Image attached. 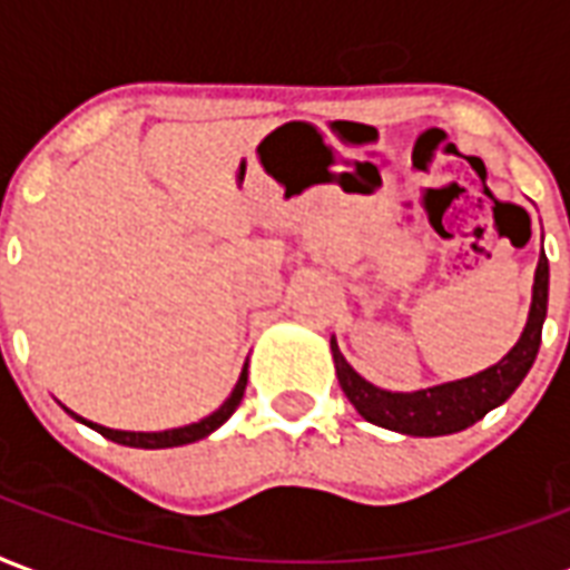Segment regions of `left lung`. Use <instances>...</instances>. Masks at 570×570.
Masks as SVG:
<instances>
[{"instance_id":"obj_1","label":"left lung","mask_w":570,"mask_h":570,"mask_svg":"<svg viewBox=\"0 0 570 570\" xmlns=\"http://www.w3.org/2000/svg\"><path fill=\"white\" fill-rule=\"evenodd\" d=\"M547 296H550V265H547V256L541 253L538 268H534L529 320H525V328H522L520 341L513 344V350L504 360L495 362L492 368L462 377V381L429 386V390L386 392L381 386H374V383H368L350 368V362L341 356L338 341L332 338V360H335L341 390L368 423L383 425L390 432H402V435L414 438H438L462 432L468 425L483 420L492 407L508 402L513 390L520 386L522 377L534 365V356H538V347H541L543 320H547Z\"/></svg>"}]
</instances>
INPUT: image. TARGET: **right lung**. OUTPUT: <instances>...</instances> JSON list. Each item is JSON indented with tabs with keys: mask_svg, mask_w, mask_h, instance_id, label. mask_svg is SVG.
Wrapping results in <instances>:
<instances>
[{
	"mask_svg": "<svg viewBox=\"0 0 570 570\" xmlns=\"http://www.w3.org/2000/svg\"><path fill=\"white\" fill-rule=\"evenodd\" d=\"M244 390H247V365H244L242 377L235 383V390L226 402L214 411L210 416L199 420V423H189V425H180V429H166V432H120V429H108V425H99V423H90V420H83L78 416L75 411H69L75 420H81L83 425H90L96 429L99 435H105L108 441L114 444H124V446H141V450H166V446H180V444H193V441H202V438H208L210 432H217L232 414H235V407L242 404L244 399Z\"/></svg>",
	"mask_w": 570,
	"mask_h": 570,
	"instance_id": "add662e5",
	"label": "right lung"
}]
</instances>
